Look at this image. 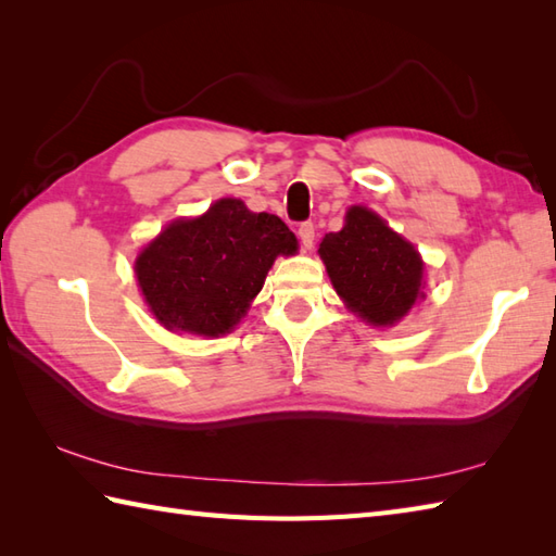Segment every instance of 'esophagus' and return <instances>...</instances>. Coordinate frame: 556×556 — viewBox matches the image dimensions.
I'll return each instance as SVG.
<instances>
[{
    "label": "esophagus",
    "mask_w": 556,
    "mask_h": 556,
    "mask_svg": "<svg viewBox=\"0 0 556 556\" xmlns=\"http://www.w3.org/2000/svg\"><path fill=\"white\" fill-rule=\"evenodd\" d=\"M299 239H301V243H303V248H313V243H315V224L313 222H303L301 227H299Z\"/></svg>",
    "instance_id": "obj_1"
}]
</instances>
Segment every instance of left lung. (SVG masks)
Listing matches in <instances>:
<instances>
[{"instance_id": "1", "label": "left lung", "mask_w": 556, "mask_h": 556, "mask_svg": "<svg viewBox=\"0 0 556 556\" xmlns=\"http://www.w3.org/2000/svg\"><path fill=\"white\" fill-rule=\"evenodd\" d=\"M329 279L353 313L370 325H394L422 296V260L368 207H351L341 231L320 243Z\"/></svg>"}]
</instances>
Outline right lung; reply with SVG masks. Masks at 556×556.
I'll return each instance as SVG.
<instances>
[{
  "label": "right lung",
  "instance_id": "obj_1",
  "mask_svg": "<svg viewBox=\"0 0 556 556\" xmlns=\"http://www.w3.org/2000/svg\"><path fill=\"white\" fill-rule=\"evenodd\" d=\"M296 236L277 215L217 200L203 217L176 219L136 260L138 285L167 329L219 337L241 320L277 255Z\"/></svg>",
  "mask_w": 556,
  "mask_h": 556
}]
</instances>
